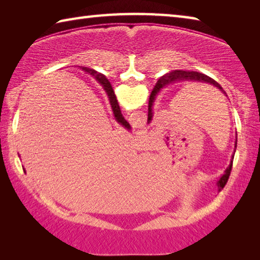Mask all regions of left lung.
<instances>
[{"label": "left lung", "instance_id": "1", "mask_svg": "<svg viewBox=\"0 0 260 260\" xmlns=\"http://www.w3.org/2000/svg\"><path fill=\"white\" fill-rule=\"evenodd\" d=\"M177 81H197V82L210 83V85L217 87L218 89L221 90L223 94H226L225 91H223L222 87L220 86L217 81H214L212 78L205 76V74H203V73L193 72V71H182V70H174V71L165 74L164 77H161L159 80L157 81L155 88H153V89H152L151 94H150V98H149L148 122H150L152 120V114H153L152 113V105H153V102H155V99H156L157 94L159 93V90L161 89V88H164L165 86L170 85V83H173V82H177ZM235 148H236V142H235ZM233 159H234V155L232 156L231 164L226 169L225 173H223L222 177L218 180L217 184H218L219 191L221 190V189L226 186V183L228 181V178H230V175H231V171H232V166H233Z\"/></svg>", "mask_w": 260, "mask_h": 260}]
</instances>
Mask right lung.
Returning <instances> with one entry per match:
<instances>
[{"mask_svg":"<svg viewBox=\"0 0 260 260\" xmlns=\"http://www.w3.org/2000/svg\"><path fill=\"white\" fill-rule=\"evenodd\" d=\"M83 70H85L87 73H89L90 76H93L96 79V80H98L101 83V85H102V87L104 88V90L107 91V94L109 96L110 104H111L112 111H113V114H114V119H116L118 122H119L120 125L124 126L125 128L131 129L129 124L125 120V118L122 117L121 111H120V108H119V104H118L117 98H116V95H114V91L112 89V86H111V83H110V81L108 80L107 78H105V76L99 73L98 71H95V70H93V69L85 68Z\"/></svg>","mask_w":260,"mask_h":260,"instance_id":"add662e5","label":"right lung"}]
</instances>
